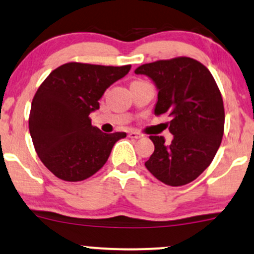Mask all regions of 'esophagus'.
Instances as JSON below:
<instances>
[{
    "label": "esophagus",
    "mask_w": 254,
    "mask_h": 254,
    "mask_svg": "<svg viewBox=\"0 0 254 254\" xmlns=\"http://www.w3.org/2000/svg\"><path fill=\"white\" fill-rule=\"evenodd\" d=\"M128 136L132 139H140V138H142V134H140L138 132H129L128 133Z\"/></svg>",
    "instance_id": "34e87169"
}]
</instances>
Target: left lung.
<instances>
[{
  "label": "left lung",
  "instance_id": "8db88e82",
  "mask_svg": "<svg viewBox=\"0 0 254 254\" xmlns=\"http://www.w3.org/2000/svg\"><path fill=\"white\" fill-rule=\"evenodd\" d=\"M134 72L156 85L154 115L172 119L171 144L163 136H150L154 152L146 169L168 186H186L210 165L221 144L225 109L215 79L204 65L188 57L148 63Z\"/></svg>",
  "mask_w": 254,
  "mask_h": 254
}]
</instances>
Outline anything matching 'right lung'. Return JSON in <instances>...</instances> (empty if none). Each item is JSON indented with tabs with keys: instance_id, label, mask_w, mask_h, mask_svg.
Here are the masks:
<instances>
[{
	"instance_id": "1",
	"label": "right lung",
	"mask_w": 254,
	"mask_h": 254,
	"mask_svg": "<svg viewBox=\"0 0 254 254\" xmlns=\"http://www.w3.org/2000/svg\"><path fill=\"white\" fill-rule=\"evenodd\" d=\"M130 65L67 63L53 70L32 101L29 133L38 157L56 177L84 181L108 160L113 146L125 132L103 133L89 115L100 108V98Z\"/></svg>"
}]
</instances>
